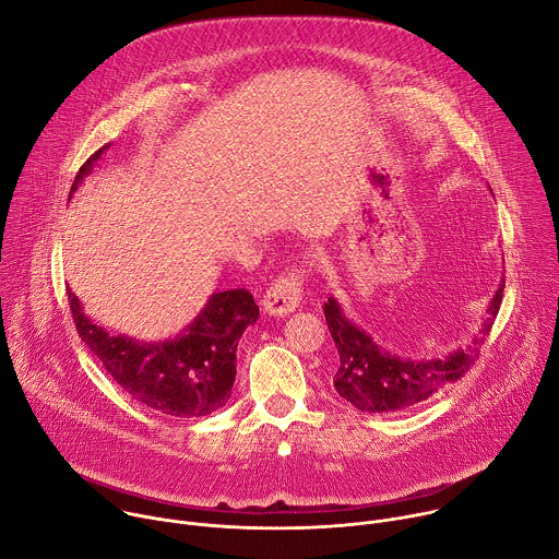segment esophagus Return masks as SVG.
<instances>
[{
	"label": "esophagus",
	"mask_w": 559,
	"mask_h": 559,
	"mask_svg": "<svg viewBox=\"0 0 559 559\" xmlns=\"http://www.w3.org/2000/svg\"><path fill=\"white\" fill-rule=\"evenodd\" d=\"M301 293H304V271L293 266L271 284V288L262 299V306L269 314H288L295 308H299Z\"/></svg>",
	"instance_id": "1"
}]
</instances>
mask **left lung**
Here are the masks:
<instances>
[{"label":"left lung","mask_w":559,"mask_h":559,"mask_svg":"<svg viewBox=\"0 0 559 559\" xmlns=\"http://www.w3.org/2000/svg\"><path fill=\"white\" fill-rule=\"evenodd\" d=\"M504 282L496 290L478 337L469 350H454L440 359H401L379 348L370 334L346 319L337 299L328 297L323 314L332 342L340 353V370L334 374V390L361 412L383 414L407 409L427 401L442 388L459 381L480 355L485 334H489L493 319L502 304Z\"/></svg>","instance_id":"1"}]
</instances>
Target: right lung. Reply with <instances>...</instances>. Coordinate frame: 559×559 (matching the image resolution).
I'll list each match as a JSON object with an SVG mask.
<instances>
[{
    "instance_id": "add662e5",
    "label": "right lung",
    "mask_w": 559,
    "mask_h": 559,
    "mask_svg": "<svg viewBox=\"0 0 559 559\" xmlns=\"http://www.w3.org/2000/svg\"><path fill=\"white\" fill-rule=\"evenodd\" d=\"M107 147L103 145L81 165L70 195ZM68 301L81 342L98 357L103 370L136 403L174 418L206 416L229 401L238 342L247 325L260 317L249 290H222L209 297L202 312L176 340L143 344L90 321L72 290Z\"/></svg>"
}]
</instances>
